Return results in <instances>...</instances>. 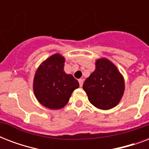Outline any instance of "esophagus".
Masks as SVG:
<instances>
[{
  "label": "esophagus",
  "instance_id": "1",
  "mask_svg": "<svg viewBox=\"0 0 149 149\" xmlns=\"http://www.w3.org/2000/svg\"><path fill=\"white\" fill-rule=\"evenodd\" d=\"M78 81H79V86H83V84H84V79H79V80H78Z\"/></svg>",
  "mask_w": 149,
  "mask_h": 149
}]
</instances>
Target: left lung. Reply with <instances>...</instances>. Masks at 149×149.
<instances>
[{"label": "left lung", "instance_id": "obj_1", "mask_svg": "<svg viewBox=\"0 0 149 149\" xmlns=\"http://www.w3.org/2000/svg\"><path fill=\"white\" fill-rule=\"evenodd\" d=\"M83 89L93 106L109 110L120 102L125 91V80L113 63L101 58L96 61L95 70L85 80Z\"/></svg>", "mask_w": 149, "mask_h": 149}]
</instances>
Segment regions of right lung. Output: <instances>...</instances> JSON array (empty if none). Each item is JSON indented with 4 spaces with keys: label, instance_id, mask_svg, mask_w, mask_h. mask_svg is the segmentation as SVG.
<instances>
[{
    "label": "right lung",
    "instance_id": "add662e5",
    "mask_svg": "<svg viewBox=\"0 0 149 149\" xmlns=\"http://www.w3.org/2000/svg\"><path fill=\"white\" fill-rule=\"evenodd\" d=\"M65 58L60 54L51 56L36 70L33 90L36 99L49 109L63 108L71 94L79 87V82L64 72Z\"/></svg>",
    "mask_w": 149,
    "mask_h": 149
}]
</instances>
